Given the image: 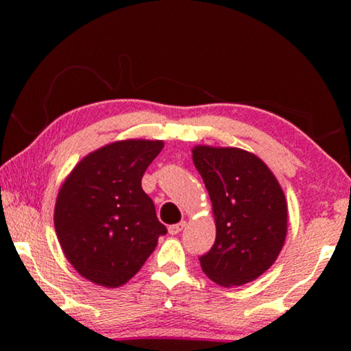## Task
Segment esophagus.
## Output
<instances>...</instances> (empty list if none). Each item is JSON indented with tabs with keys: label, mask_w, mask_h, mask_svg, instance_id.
Returning a JSON list of instances; mask_svg holds the SVG:
<instances>
[{
	"label": "esophagus",
	"mask_w": 351,
	"mask_h": 351,
	"mask_svg": "<svg viewBox=\"0 0 351 351\" xmlns=\"http://www.w3.org/2000/svg\"><path fill=\"white\" fill-rule=\"evenodd\" d=\"M184 226H186V221H180V223H176V224L169 226V234H170V235L180 234L181 230L184 229Z\"/></svg>",
	"instance_id": "1"
}]
</instances>
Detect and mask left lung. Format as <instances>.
<instances>
[{"instance_id":"left-lung-1","label":"left lung","mask_w":351,"mask_h":351,"mask_svg":"<svg viewBox=\"0 0 351 351\" xmlns=\"http://www.w3.org/2000/svg\"><path fill=\"white\" fill-rule=\"evenodd\" d=\"M193 164L206 184L217 223L201 269L221 287H240L274 263L287 237L288 207L272 171L240 148H193Z\"/></svg>"}]
</instances>
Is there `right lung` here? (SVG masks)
Wrapping results in <instances>:
<instances>
[{
  "mask_svg": "<svg viewBox=\"0 0 351 351\" xmlns=\"http://www.w3.org/2000/svg\"><path fill=\"white\" fill-rule=\"evenodd\" d=\"M164 144L119 141L75 165L58 192L54 224L64 255L88 280L127 283L167 234L141 181Z\"/></svg>",
  "mask_w": 351,
  "mask_h": 351,
  "instance_id": "right-lung-1",
  "label": "right lung"
}]
</instances>
